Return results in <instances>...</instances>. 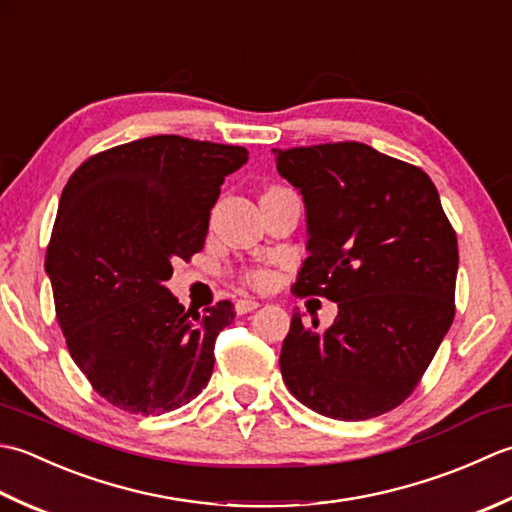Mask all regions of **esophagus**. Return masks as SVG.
<instances>
[{"label": "esophagus", "instance_id": "obj_1", "mask_svg": "<svg viewBox=\"0 0 512 512\" xmlns=\"http://www.w3.org/2000/svg\"><path fill=\"white\" fill-rule=\"evenodd\" d=\"M260 305L256 300H252V298H238L236 300V305H234V309H236V314L238 316H243V314H249V311H254V309H258Z\"/></svg>", "mask_w": 512, "mask_h": 512}]
</instances>
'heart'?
<instances>
[{"label":"heart","instance_id":"b5f03b06","mask_svg":"<svg viewBox=\"0 0 512 512\" xmlns=\"http://www.w3.org/2000/svg\"><path fill=\"white\" fill-rule=\"evenodd\" d=\"M243 280L249 287H256V289H265L271 283V276L263 269H249L243 274Z\"/></svg>","mask_w":512,"mask_h":512}]
</instances>
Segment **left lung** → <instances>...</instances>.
I'll return each mask as SVG.
<instances>
[{"mask_svg":"<svg viewBox=\"0 0 512 512\" xmlns=\"http://www.w3.org/2000/svg\"><path fill=\"white\" fill-rule=\"evenodd\" d=\"M307 207L309 258L294 294L338 302L327 331L294 314L280 373L333 420L400 406L455 318L457 234L422 168L358 141L274 150Z\"/></svg>","mask_w":512,"mask_h":512,"instance_id":"obj_1","label":"left lung"}]
</instances>
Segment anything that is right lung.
Segmentation results:
<instances>
[{
	"mask_svg": "<svg viewBox=\"0 0 512 512\" xmlns=\"http://www.w3.org/2000/svg\"><path fill=\"white\" fill-rule=\"evenodd\" d=\"M243 163L241 145L159 134L92 154L61 192L46 249L57 322L72 360L117 409L168 413L210 382L232 302L198 314L165 280L201 252L225 176Z\"/></svg>",
	"mask_w": 512,
	"mask_h": 512,
	"instance_id": "add662e5",
	"label": "right lung"
}]
</instances>
